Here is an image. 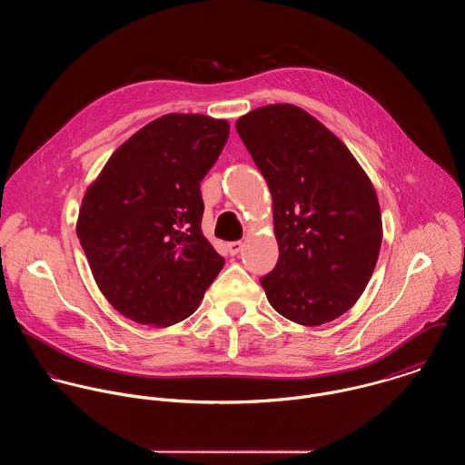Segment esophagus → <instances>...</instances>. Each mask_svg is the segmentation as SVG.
Returning <instances> with one entry per match:
<instances>
[{
	"label": "esophagus",
	"instance_id": "esophagus-1",
	"mask_svg": "<svg viewBox=\"0 0 465 465\" xmlns=\"http://www.w3.org/2000/svg\"><path fill=\"white\" fill-rule=\"evenodd\" d=\"M242 247H243L242 242H229V243H227V251H229L231 256H236V254L242 251Z\"/></svg>",
	"mask_w": 465,
	"mask_h": 465
}]
</instances>
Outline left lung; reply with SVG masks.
Here are the masks:
<instances>
[{
    "instance_id": "8db88e82",
    "label": "left lung",
    "mask_w": 465,
    "mask_h": 465,
    "mask_svg": "<svg viewBox=\"0 0 465 465\" xmlns=\"http://www.w3.org/2000/svg\"><path fill=\"white\" fill-rule=\"evenodd\" d=\"M236 131L272 193L279 262L260 279L266 299L301 326L331 322L356 304L378 262L376 190L349 148L297 105L258 107Z\"/></svg>"
}]
</instances>
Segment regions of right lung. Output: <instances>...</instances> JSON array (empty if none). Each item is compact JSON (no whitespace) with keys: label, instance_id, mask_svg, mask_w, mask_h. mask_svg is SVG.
<instances>
[{"label":"right lung","instance_id":"1","mask_svg":"<svg viewBox=\"0 0 465 465\" xmlns=\"http://www.w3.org/2000/svg\"><path fill=\"white\" fill-rule=\"evenodd\" d=\"M229 122L164 114L131 135L84 193L76 236L105 299L152 328L188 319L223 266L202 234L200 181Z\"/></svg>","mask_w":465,"mask_h":465}]
</instances>
